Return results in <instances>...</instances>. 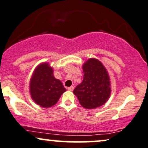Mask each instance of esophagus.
<instances>
[{"instance_id":"34e87169","label":"esophagus","mask_w":148,"mask_h":148,"mask_svg":"<svg viewBox=\"0 0 148 148\" xmlns=\"http://www.w3.org/2000/svg\"><path fill=\"white\" fill-rule=\"evenodd\" d=\"M74 87H73V86H71V87L68 88V90H69V91H72L73 90H74Z\"/></svg>"}]
</instances>
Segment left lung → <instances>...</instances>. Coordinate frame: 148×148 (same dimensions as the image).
Returning a JSON list of instances; mask_svg holds the SVG:
<instances>
[{
    "label": "left lung",
    "mask_w": 148,
    "mask_h": 148,
    "mask_svg": "<svg viewBox=\"0 0 148 148\" xmlns=\"http://www.w3.org/2000/svg\"><path fill=\"white\" fill-rule=\"evenodd\" d=\"M83 80L73 92L84 108L92 109L105 104L111 93L108 73L100 61L90 58L83 65Z\"/></svg>",
    "instance_id": "left-lung-1"
}]
</instances>
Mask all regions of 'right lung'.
Instances as JSON below:
<instances>
[{
    "instance_id": "add662e5",
    "label": "right lung",
    "mask_w": 148,
    "mask_h": 148,
    "mask_svg": "<svg viewBox=\"0 0 148 148\" xmlns=\"http://www.w3.org/2000/svg\"><path fill=\"white\" fill-rule=\"evenodd\" d=\"M65 91L61 80L54 76L53 68L49 63H42L35 68L30 80L29 92L37 105L51 107Z\"/></svg>"
}]
</instances>
